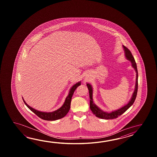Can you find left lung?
Returning a JSON list of instances; mask_svg holds the SVG:
<instances>
[{
	"label": "left lung",
	"mask_w": 157,
	"mask_h": 157,
	"mask_svg": "<svg viewBox=\"0 0 157 157\" xmlns=\"http://www.w3.org/2000/svg\"><path fill=\"white\" fill-rule=\"evenodd\" d=\"M123 47H124V54H125V57L128 60H130L131 62L132 66L135 69V70L136 72V84H135V90L133 91V93L131 100L129 101V102L126 105H125L124 107L121 108L117 110H114L110 113H108V112H104L103 110H101L99 108H98L95 104L94 103L93 99V88L90 84L87 83V86L89 91L90 109L92 111L94 114H95V116L98 118H102V119H105V120H111V119L116 118L118 116L122 115L124 112H125L133 104L135 100V99L136 98L137 89H138V72H137V69L136 63L135 62V59H134L130 50H129L126 47H124V45H123Z\"/></svg>",
	"instance_id": "1"
}]
</instances>
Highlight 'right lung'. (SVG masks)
Masks as SVG:
<instances>
[{"label": "right lung", "mask_w": 157, "mask_h": 157, "mask_svg": "<svg viewBox=\"0 0 157 157\" xmlns=\"http://www.w3.org/2000/svg\"><path fill=\"white\" fill-rule=\"evenodd\" d=\"M80 85H81V82H78L76 84H75L70 90V92H69L67 98H66V100H65V101L63 104V105L58 109L52 112H40L39 110H36V109L33 108L32 107L29 106L25 102L24 99L23 98L22 99H23L24 102L26 104L27 107H28L32 112H33V113L37 115L38 117H40V118L43 119L44 120H59V119H60V118L64 117L68 113V111L70 109L71 101V99H72V97L74 94V91L76 89L77 87L79 86Z\"/></svg>", "instance_id": "add662e5"}]
</instances>
